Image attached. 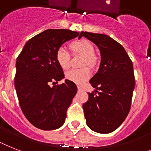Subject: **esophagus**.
Listing matches in <instances>:
<instances>
[{
  "mask_svg": "<svg viewBox=\"0 0 151 151\" xmlns=\"http://www.w3.org/2000/svg\"><path fill=\"white\" fill-rule=\"evenodd\" d=\"M78 91H81V90H82V88L81 87V86H78Z\"/></svg>",
  "mask_w": 151,
  "mask_h": 151,
  "instance_id": "34e87169",
  "label": "esophagus"
}]
</instances>
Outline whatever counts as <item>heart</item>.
<instances>
[{
    "label": "heart",
    "instance_id": "heart-1",
    "mask_svg": "<svg viewBox=\"0 0 151 151\" xmlns=\"http://www.w3.org/2000/svg\"><path fill=\"white\" fill-rule=\"evenodd\" d=\"M70 48L73 53L81 54L84 55L83 66H94L96 63V58L94 55V46L88 40H78L71 44ZM55 59L59 66L63 70L69 68L70 63V55L64 48H59L55 53ZM65 77L67 80L72 82L81 85L87 81L90 77V70L88 67L82 69H72L66 73Z\"/></svg>",
    "mask_w": 151,
    "mask_h": 151
}]
</instances>
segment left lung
Wrapping results in <instances>:
<instances>
[{"label": "left lung", "mask_w": 151, "mask_h": 151, "mask_svg": "<svg viewBox=\"0 0 151 151\" xmlns=\"http://www.w3.org/2000/svg\"><path fill=\"white\" fill-rule=\"evenodd\" d=\"M82 37L96 45L101 55L99 70L89 81L96 90L88 93V100L83 104L86 124L92 131L110 133L130 110L135 88L132 62L123 46L110 37L81 31L79 39Z\"/></svg>", "instance_id": "obj_1"}]
</instances>
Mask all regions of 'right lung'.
<instances>
[{
	"label": "right lung",
	"instance_id": "right-lung-1",
	"mask_svg": "<svg viewBox=\"0 0 151 151\" xmlns=\"http://www.w3.org/2000/svg\"><path fill=\"white\" fill-rule=\"evenodd\" d=\"M79 33L64 29H46L27 41L16 60L15 87L23 114L34 126L54 130L64 124L66 111L78 88L65 80L55 53L66 41Z\"/></svg>",
	"mask_w": 151,
	"mask_h": 151
}]
</instances>
